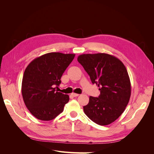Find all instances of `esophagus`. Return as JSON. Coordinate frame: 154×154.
<instances>
[{"label": "esophagus", "mask_w": 154, "mask_h": 154, "mask_svg": "<svg viewBox=\"0 0 154 154\" xmlns=\"http://www.w3.org/2000/svg\"><path fill=\"white\" fill-rule=\"evenodd\" d=\"M71 95L73 96V97H77V96H79V94H76V93H72L71 94Z\"/></svg>", "instance_id": "esophagus-1"}]
</instances>
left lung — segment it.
Segmentation results:
<instances>
[{
	"instance_id": "1",
	"label": "left lung",
	"mask_w": 154,
	"mask_h": 154,
	"mask_svg": "<svg viewBox=\"0 0 154 154\" xmlns=\"http://www.w3.org/2000/svg\"><path fill=\"white\" fill-rule=\"evenodd\" d=\"M78 61L100 91L98 97H89L83 106L85 114L97 125L112 123L122 114L131 95L127 69L118 58L106 53L83 54Z\"/></svg>"
}]
</instances>
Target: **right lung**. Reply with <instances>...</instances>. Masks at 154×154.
<instances>
[{
	"label": "right lung",
	"instance_id": "right-lung-1",
	"mask_svg": "<svg viewBox=\"0 0 154 154\" xmlns=\"http://www.w3.org/2000/svg\"><path fill=\"white\" fill-rule=\"evenodd\" d=\"M75 54L49 53L34 59L26 67L22 94L26 107L36 118L50 121L62 113L67 94L56 91L61 77Z\"/></svg>",
	"mask_w": 154,
	"mask_h": 154
}]
</instances>
